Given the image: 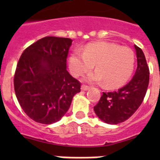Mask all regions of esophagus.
Wrapping results in <instances>:
<instances>
[{
    "label": "esophagus",
    "instance_id": "34e87169",
    "mask_svg": "<svg viewBox=\"0 0 160 160\" xmlns=\"http://www.w3.org/2000/svg\"><path fill=\"white\" fill-rule=\"evenodd\" d=\"M90 88V87H88V86H87V85H82V87H81L82 90H88Z\"/></svg>",
    "mask_w": 160,
    "mask_h": 160
}]
</instances>
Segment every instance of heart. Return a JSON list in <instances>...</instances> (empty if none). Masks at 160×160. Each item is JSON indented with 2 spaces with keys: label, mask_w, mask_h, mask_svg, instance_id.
<instances>
[{
  "label": "heart",
  "mask_w": 160,
  "mask_h": 160,
  "mask_svg": "<svg viewBox=\"0 0 160 160\" xmlns=\"http://www.w3.org/2000/svg\"><path fill=\"white\" fill-rule=\"evenodd\" d=\"M87 80L90 82H104L109 89L122 87L129 80L135 66V53L128 46L113 42H99L88 44L82 53L76 50L70 55L69 66L75 77L83 75L93 69Z\"/></svg>",
  "instance_id": "obj_1"
}]
</instances>
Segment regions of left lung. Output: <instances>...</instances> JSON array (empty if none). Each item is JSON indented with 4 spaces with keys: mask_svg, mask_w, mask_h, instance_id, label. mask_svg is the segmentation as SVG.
Listing matches in <instances>:
<instances>
[{
    "mask_svg": "<svg viewBox=\"0 0 160 160\" xmlns=\"http://www.w3.org/2000/svg\"><path fill=\"white\" fill-rule=\"evenodd\" d=\"M137 69L131 81L114 92H103L94 107L97 116L108 124H118L130 118L142 104L149 83V67L142 49L135 46Z\"/></svg>",
    "mask_w": 160,
    "mask_h": 160,
    "instance_id": "left-lung-1",
    "label": "left lung"
}]
</instances>
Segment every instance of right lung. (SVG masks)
<instances>
[{
  "label": "right lung",
  "instance_id": "right-lung-1",
  "mask_svg": "<svg viewBox=\"0 0 160 160\" xmlns=\"http://www.w3.org/2000/svg\"><path fill=\"white\" fill-rule=\"evenodd\" d=\"M70 38L45 37L22 53L14 73L20 106L37 122L51 124L67 112L81 83L66 70Z\"/></svg>",
  "mask_w": 160,
  "mask_h": 160
}]
</instances>
